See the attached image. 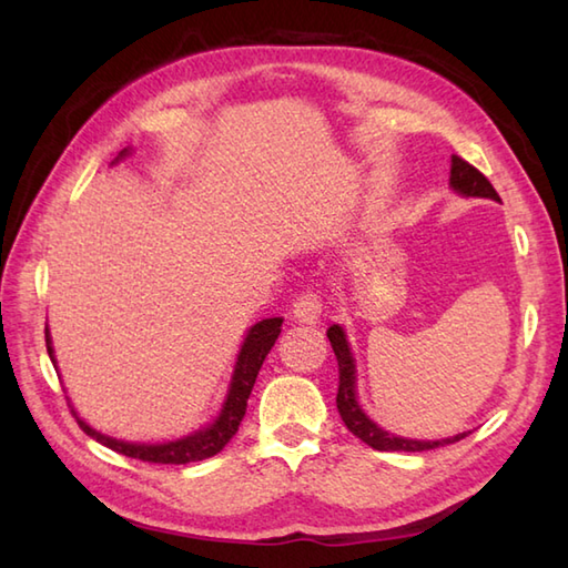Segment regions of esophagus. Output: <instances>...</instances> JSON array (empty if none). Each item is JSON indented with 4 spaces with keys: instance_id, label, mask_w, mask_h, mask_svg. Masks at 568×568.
I'll return each mask as SVG.
<instances>
[{
    "instance_id": "obj_1",
    "label": "esophagus",
    "mask_w": 568,
    "mask_h": 568,
    "mask_svg": "<svg viewBox=\"0 0 568 568\" xmlns=\"http://www.w3.org/2000/svg\"><path fill=\"white\" fill-rule=\"evenodd\" d=\"M293 320L300 324H317L322 317V303L315 293H305L295 300L293 305Z\"/></svg>"
}]
</instances>
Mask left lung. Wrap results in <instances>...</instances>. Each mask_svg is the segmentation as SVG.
Returning a JSON list of instances; mask_svg holds the SVG:
<instances>
[{"mask_svg":"<svg viewBox=\"0 0 568 568\" xmlns=\"http://www.w3.org/2000/svg\"><path fill=\"white\" fill-rule=\"evenodd\" d=\"M449 187L462 197H484L500 202L498 192L493 190L488 183V178L484 173H478L474 165H468L464 159L458 155H452V173H449ZM327 336L332 342V348L336 354V361H339V393H336V409L344 419V425L348 432L358 437L364 444H368L371 449L378 452H429V449H439V446L454 444L458 439L468 437L470 432L454 434V437L446 439H409L400 437V434H393L388 429H383L378 422H373L366 409L358 403V376H356V358L352 352V344L346 339V332L339 324H332L327 329Z\"/></svg>","mask_w":568,"mask_h":568,"instance_id":"8db88e82","label":"left lung"}]
</instances>
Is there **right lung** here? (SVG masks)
<instances>
[{
  "mask_svg": "<svg viewBox=\"0 0 568 568\" xmlns=\"http://www.w3.org/2000/svg\"><path fill=\"white\" fill-rule=\"evenodd\" d=\"M129 153H131V149H124L112 161V165L119 163V161H124ZM281 327H283V317H268V320L256 322L253 327L246 329L244 342H241V348L236 354V364H234V371H232V378H229V388H226L220 413H216V417L212 422H207V425L185 434V437L155 442V444H151V442H124V439L110 437V434H102L94 427H90L88 422H84L78 415V409L72 407V403L68 400L72 415H75L78 425L82 427L84 434H90L92 439H98L100 444L110 446V449L116 452V454L141 458V462H149V464L202 462V458H210L214 454H220L224 446L229 444V439H232L234 434L239 432L241 419H244V415H246V403H248V395L253 390V383H256L258 371L263 366L265 356H268V352L273 348L277 334H281ZM45 348H48V356H51V361H53V366L58 368L51 329H48V327H45Z\"/></svg>",
  "mask_w": 568,
  "mask_h": 568,
  "instance_id": "right-lung-1",
  "label": "right lung"
}]
</instances>
